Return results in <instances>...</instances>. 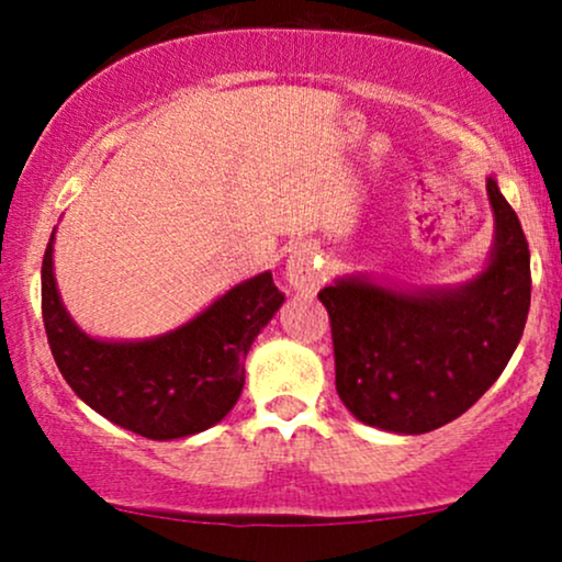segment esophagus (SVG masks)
Segmentation results:
<instances>
[{
	"instance_id": "esophagus-1",
	"label": "esophagus",
	"mask_w": 562,
	"mask_h": 562,
	"mask_svg": "<svg viewBox=\"0 0 562 562\" xmlns=\"http://www.w3.org/2000/svg\"><path fill=\"white\" fill-rule=\"evenodd\" d=\"M285 280L290 290H295V293L314 295L327 282V263L319 259V254L312 245H299L288 256Z\"/></svg>"
}]
</instances>
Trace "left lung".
I'll use <instances>...</instances> for the list:
<instances>
[{"label":"left lung","instance_id":"1","mask_svg":"<svg viewBox=\"0 0 562 562\" xmlns=\"http://www.w3.org/2000/svg\"><path fill=\"white\" fill-rule=\"evenodd\" d=\"M494 243L460 285L404 288L372 274L319 290L330 314L335 389L359 423L420 436L468 412L502 375L531 306V254L518 216L486 177Z\"/></svg>","mask_w":562,"mask_h":562}]
</instances>
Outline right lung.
<instances>
[{
    "label": "right lung",
    "mask_w": 562,
    "mask_h": 562,
    "mask_svg": "<svg viewBox=\"0 0 562 562\" xmlns=\"http://www.w3.org/2000/svg\"><path fill=\"white\" fill-rule=\"evenodd\" d=\"M53 254L55 232L42 261L44 330L57 370L83 404L153 441L203 434L229 415L245 385L243 359L285 303L272 272L237 282L169 333L108 340L83 333L68 314Z\"/></svg>",
    "instance_id": "obj_1"
}]
</instances>
